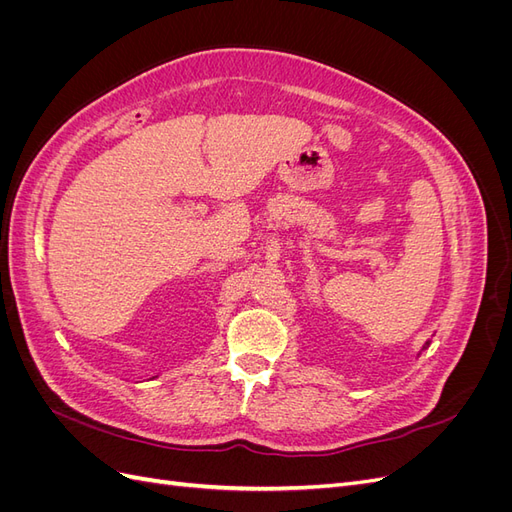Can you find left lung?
<instances>
[{
  "mask_svg": "<svg viewBox=\"0 0 512 512\" xmlns=\"http://www.w3.org/2000/svg\"><path fill=\"white\" fill-rule=\"evenodd\" d=\"M427 348H429V342H425V344H423V348H421V352H423V350H427ZM421 352H418V354H421Z\"/></svg>",
  "mask_w": 512,
  "mask_h": 512,
  "instance_id": "left-lung-1",
  "label": "left lung"
}]
</instances>
